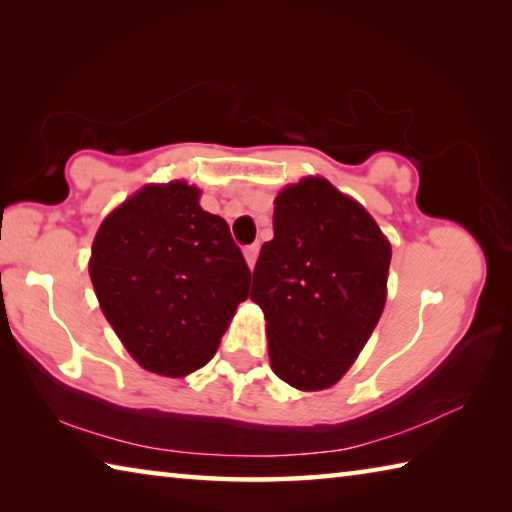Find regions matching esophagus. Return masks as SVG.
Instances as JSON below:
<instances>
[{
  "label": "esophagus",
  "mask_w": 512,
  "mask_h": 512,
  "mask_svg": "<svg viewBox=\"0 0 512 512\" xmlns=\"http://www.w3.org/2000/svg\"><path fill=\"white\" fill-rule=\"evenodd\" d=\"M244 255H246V262H248V266H250V268H255V264H257V255H259V244L246 246Z\"/></svg>",
  "instance_id": "34e87169"
}]
</instances>
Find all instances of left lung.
Segmentation results:
<instances>
[{
    "label": "left lung",
    "instance_id": "obj_1",
    "mask_svg": "<svg viewBox=\"0 0 512 512\" xmlns=\"http://www.w3.org/2000/svg\"><path fill=\"white\" fill-rule=\"evenodd\" d=\"M388 266L391 244L366 207L325 178L284 187L250 289L275 375L298 391L334 386L379 323Z\"/></svg>",
    "mask_w": 512,
    "mask_h": 512
}]
</instances>
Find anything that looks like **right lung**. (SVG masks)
I'll use <instances>...</instances> for the list:
<instances>
[{"label":"right lung","instance_id":"right-lung-1","mask_svg":"<svg viewBox=\"0 0 512 512\" xmlns=\"http://www.w3.org/2000/svg\"><path fill=\"white\" fill-rule=\"evenodd\" d=\"M201 189L146 185L103 219L90 257L103 316L144 370L185 377L219 348L250 271Z\"/></svg>","mask_w":512,"mask_h":512}]
</instances>
